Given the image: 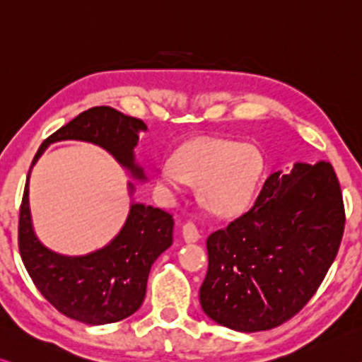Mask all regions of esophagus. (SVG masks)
Listing matches in <instances>:
<instances>
[{"label": "esophagus", "mask_w": 362, "mask_h": 362, "mask_svg": "<svg viewBox=\"0 0 362 362\" xmlns=\"http://www.w3.org/2000/svg\"><path fill=\"white\" fill-rule=\"evenodd\" d=\"M182 238H185L186 243H196L200 239V233L192 221H187V223L182 225Z\"/></svg>", "instance_id": "obj_1"}]
</instances>
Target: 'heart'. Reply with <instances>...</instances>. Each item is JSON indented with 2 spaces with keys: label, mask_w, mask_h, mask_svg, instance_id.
<instances>
[{
  "label": "heart",
  "mask_w": 362,
  "mask_h": 362,
  "mask_svg": "<svg viewBox=\"0 0 362 362\" xmlns=\"http://www.w3.org/2000/svg\"><path fill=\"white\" fill-rule=\"evenodd\" d=\"M260 175L262 158L252 147L233 141H200L182 147L175 163H163L158 182L168 192H180L185 181L202 186L204 204L215 214L228 215L251 204Z\"/></svg>",
  "instance_id": "1"
}]
</instances>
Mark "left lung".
<instances>
[{
  "mask_svg": "<svg viewBox=\"0 0 362 362\" xmlns=\"http://www.w3.org/2000/svg\"><path fill=\"white\" fill-rule=\"evenodd\" d=\"M343 230L341 189L329 162L275 171L246 214L207 238L204 313L238 332L290 320L320 286Z\"/></svg>",
  "mask_w": 362,
  "mask_h": 362,
  "instance_id": "8db88e82",
  "label": "left lung"
}]
</instances>
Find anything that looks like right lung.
Segmentation results:
<instances>
[{
  "instance_id": "right-lung-1",
  "label": "right lung",
  "mask_w": 362,
  "mask_h": 362,
  "mask_svg": "<svg viewBox=\"0 0 362 362\" xmlns=\"http://www.w3.org/2000/svg\"><path fill=\"white\" fill-rule=\"evenodd\" d=\"M142 119L111 107H93L43 141L32 166L53 142L86 141L110 152L136 180L146 181L136 165ZM29 176L19 214V251L33 285L61 314L87 325L119 322L136 313L146 298L150 269L173 243V216L162 209L131 204L124 226L107 246L87 255H61L38 241L29 207ZM129 194L134 185L127 182Z\"/></svg>"
}]
</instances>
